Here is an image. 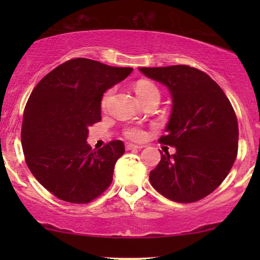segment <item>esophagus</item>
<instances>
[{
    "label": "esophagus",
    "instance_id": "34e87169",
    "mask_svg": "<svg viewBox=\"0 0 260 260\" xmlns=\"http://www.w3.org/2000/svg\"><path fill=\"white\" fill-rule=\"evenodd\" d=\"M142 148H143L142 145H136V144H133V143H126L125 144L126 150H135V149H142Z\"/></svg>",
    "mask_w": 260,
    "mask_h": 260
}]
</instances>
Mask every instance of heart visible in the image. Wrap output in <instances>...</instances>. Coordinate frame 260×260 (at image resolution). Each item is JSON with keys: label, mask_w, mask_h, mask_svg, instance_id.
I'll return each instance as SVG.
<instances>
[{"label": "heart", "mask_w": 260, "mask_h": 260, "mask_svg": "<svg viewBox=\"0 0 260 260\" xmlns=\"http://www.w3.org/2000/svg\"><path fill=\"white\" fill-rule=\"evenodd\" d=\"M135 92H136L137 97L140 101H144V99L151 98V97H159V91L157 86L155 84L150 83L148 80H140L135 86ZM112 91H108L104 94L102 101V108L105 109L109 104L110 97H111ZM125 136L130 140L134 141H142L145 137V133L144 130H142L141 127H136V126H131L127 127V129L124 131Z\"/></svg>", "instance_id": "1"}]
</instances>
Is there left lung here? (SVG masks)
I'll return each mask as SVG.
<instances>
[{"mask_svg":"<svg viewBox=\"0 0 260 260\" xmlns=\"http://www.w3.org/2000/svg\"><path fill=\"white\" fill-rule=\"evenodd\" d=\"M145 77L168 87L173 108L162 143L176 152L162 154L151 170L152 187L172 201L195 202L229 175L238 152L236 112L221 87L202 71L187 65L140 67Z\"/></svg>","mask_w":260,"mask_h":260,"instance_id":"8db88e82","label":"left lung"}]
</instances>
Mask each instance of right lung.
<instances>
[{"label": "right lung", "instance_id": "1", "mask_svg": "<svg viewBox=\"0 0 260 260\" xmlns=\"http://www.w3.org/2000/svg\"><path fill=\"white\" fill-rule=\"evenodd\" d=\"M131 72L77 58L55 67L30 93L21 129L24 158L35 179L60 200L87 204L111 184L124 143L92 150L88 127L102 119L103 94Z\"/></svg>", "mask_w": 260, "mask_h": 260}]
</instances>
